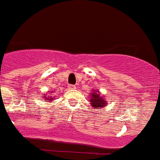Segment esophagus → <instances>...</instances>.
<instances>
[{
    "label": "esophagus",
    "mask_w": 160,
    "mask_h": 160,
    "mask_svg": "<svg viewBox=\"0 0 160 160\" xmlns=\"http://www.w3.org/2000/svg\"><path fill=\"white\" fill-rule=\"evenodd\" d=\"M68 89H70V90H74V89H76V88H77V87H76V86L75 85H68Z\"/></svg>",
    "instance_id": "1"
}]
</instances>
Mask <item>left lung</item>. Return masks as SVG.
<instances>
[{
  "instance_id": "8db88e82",
  "label": "left lung",
  "mask_w": 160,
  "mask_h": 160,
  "mask_svg": "<svg viewBox=\"0 0 160 160\" xmlns=\"http://www.w3.org/2000/svg\"><path fill=\"white\" fill-rule=\"evenodd\" d=\"M91 101H92V105L95 108H101L103 106H105L106 101H104V99L100 96V92L99 91H92V93H91ZM94 108V109H95Z\"/></svg>"
}]
</instances>
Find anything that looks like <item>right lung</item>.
I'll use <instances>...</instances> for the list:
<instances>
[{"mask_svg": "<svg viewBox=\"0 0 160 160\" xmlns=\"http://www.w3.org/2000/svg\"><path fill=\"white\" fill-rule=\"evenodd\" d=\"M51 93H52V92H51ZM43 96H47V95H43ZM46 99H47L46 101H48V100H49V101H51V99H53V98H49L48 96H47V98H46Z\"/></svg>", "mask_w": 160, "mask_h": 160, "instance_id": "add662e5", "label": "right lung"}]
</instances>
